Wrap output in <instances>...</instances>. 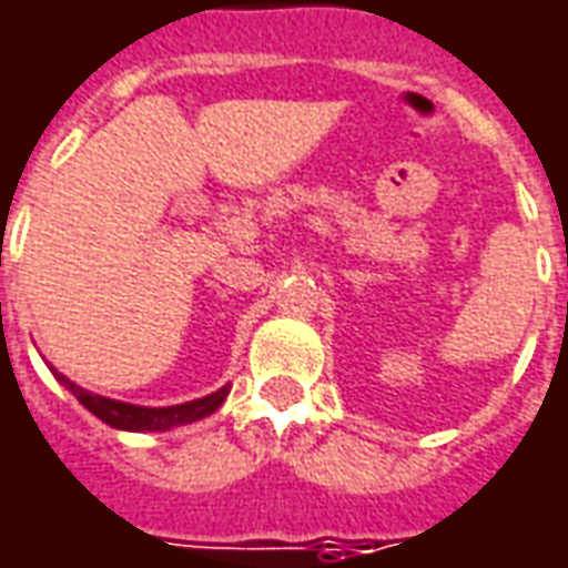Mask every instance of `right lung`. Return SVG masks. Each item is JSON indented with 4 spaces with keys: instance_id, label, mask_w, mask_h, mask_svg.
<instances>
[{
    "instance_id": "add662e5",
    "label": "right lung",
    "mask_w": 568,
    "mask_h": 568,
    "mask_svg": "<svg viewBox=\"0 0 568 568\" xmlns=\"http://www.w3.org/2000/svg\"><path fill=\"white\" fill-rule=\"evenodd\" d=\"M54 378L61 381L63 387L77 396L79 403L89 408L91 415H98L104 424L116 427V430H138V434H141V430H172V427H181V424L200 422L205 415L217 412V406H221L230 394V387H221L215 394L193 399V403H181V406L165 408H146L132 406V403H119V399H106V396L91 394V390H82L79 384H73L70 378H63L61 372H54Z\"/></svg>"
}]
</instances>
